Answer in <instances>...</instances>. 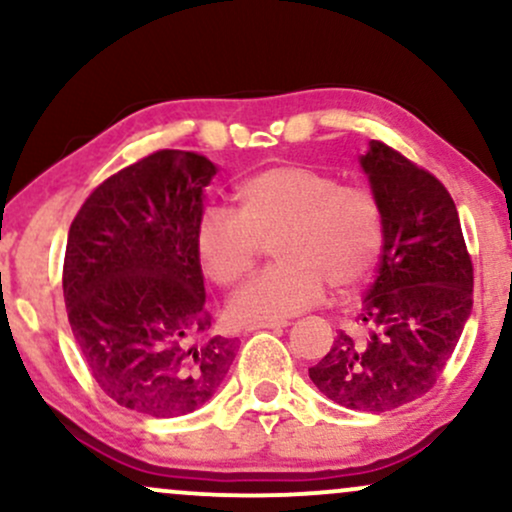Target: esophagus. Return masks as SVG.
<instances>
[{"label": "esophagus", "mask_w": 512, "mask_h": 512, "mask_svg": "<svg viewBox=\"0 0 512 512\" xmlns=\"http://www.w3.org/2000/svg\"><path fill=\"white\" fill-rule=\"evenodd\" d=\"M289 325L286 320H267V322H257V325H248V332H255V330H284V327Z\"/></svg>", "instance_id": "1"}]
</instances>
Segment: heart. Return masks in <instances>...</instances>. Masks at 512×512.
Masks as SVG:
<instances>
[{
  "instance_id": "b5f03b06",
  "label": "heart",
  "mask_w": 512,
  "mask_h": 512,
  "mask_svg": "<svg viewBox=\"0 0 512 512\" xmlns=\"http://www.w3.org/2000/svg\"><path fill=\"white\" fill-rule=\"evenodd\" d=\"M238 214L207 209L199 216L195 250L204 274L233 286L252 272L264 243L279 262L228 303L238 325L303 313L325 296L361 284L383 250V207L373 190L342 185L315 166H272L236 190Z\"/></svg>"
}]
</instances>
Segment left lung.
<instances>
[{
    "instance_id": "obj_1",
    "label": "left lung",
    "mask_w": 512,
    "mask_h": 512,
    "mask_svg": "<svg viewBox=\"0 0 512 512\" xmlns=\"http://www.w3.org/2000/svg\"><path fill=\"white\" fill-rule=\"evenodd\" d=\"M383 207L378 276L354 332L308 368L317 390L356 411H390L426 395L472 313L474 269L460 216L436 175L383 142L361 156Z\"/></svg>"
}]
</instances>
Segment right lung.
<instances>
[{
    "mask_svg": "<svg viewBox=\"0 0 512 512\" xmlns=\"http://www.w3.org/2000/svg\"><path fill=\"white\" fill-rule=\"evenodd\" d=\"M216 175L195 151L161 149L110 175L69 228L62 289L76 346L120 407L190 414L226 378L236 344L209 334L195 231Z\"/></svg>",
    "mask_w": 512,
    "mask_h": 512,
    "instance_id": "add662e5",
    "label": "right lung"
}]
</instances>
